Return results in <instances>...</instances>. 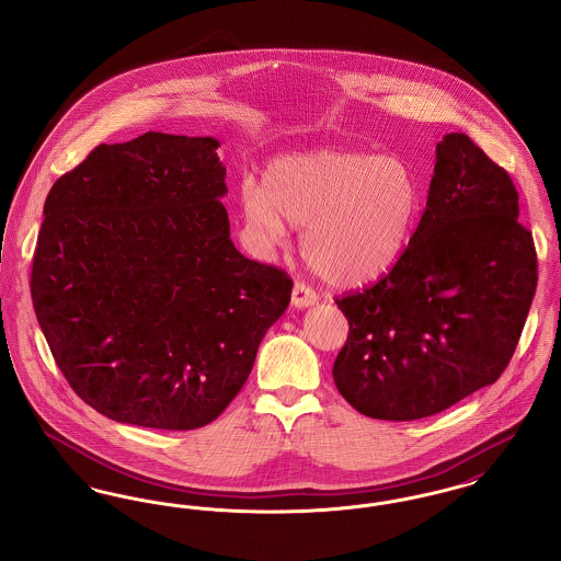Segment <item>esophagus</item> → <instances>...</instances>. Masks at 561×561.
Returning <instances> with one entry per match:
<instances>
[{
	"mask_svg": "<svg viewBox=\"0 0 561 561\" xmlns=\"http://www.w3.org/2000/svg\"><path fill=\"white\" fill-rule=\"evenodd\" d=\"M318 302V294L313 293L309 286L296 282L293 290V305L296 309H307Z\"/></svg>",
	"mask_w": 561,
	"mask_h": 561,
	"instance_id": "1",
	"label": "esophagus"
}]
</instances>
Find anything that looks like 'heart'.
<instances>
[{
  "label": "heart",
  "mask_w": 561,
  "mask_h": 561,
  "mask_svg": "<svg viewBox=\"0 0 561 561\" xmlns=\"http://www.w3.org/2000/svg\"><path fill=\"white\" fill-rule=\"evenodd\" d=\"M240 210L261 252L302 227L309 267L332 286L353 288L398 263L419 218L421 185L398 156L318 149L271 161L261 187L243 181Z\"/></svg>",
  "instance_id": "heart-1"
}]
</instances>
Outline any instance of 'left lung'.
Masks as SVG:
<instances>
[{"mask_svg": "<svg viewBox=\"0 0 561 561\" xmlns=\"http://www.w3.org/2000/svg\"><path fill=\"white\" fill-rule=\"evenodd\" d=\"M507 172L462 133L435 147L427 210L396 267L336 300L348 336L332 376L380 421H416L499 380L536 293L533 233Z\"/></svg>", "mask_w": 561, "mask_h": 561, "instance_id": "obj_1", "label": "left lung"}]
</instances>
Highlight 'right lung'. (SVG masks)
Here are the masks:
<instances>
[{
    "instance_id": "add662e5",
    "label": "right lung",
    "mask_w": 561,
    "mask_h": 561,
    "mask_svg": "<svg viewBox=\"0 0 561 561\" xmlns=\"http://www.w3.org/2000/svg\"><path fill=\"white\" fill-rule=\"evenodd\" d=\"M213 136L99 145L54 183L31 298L88 405L136 427H204L240 393L293 279L245 259Z\"/></svg>"
}]
</instances>
